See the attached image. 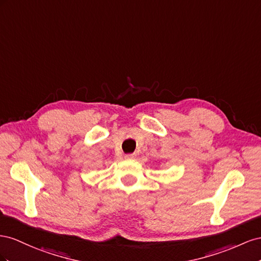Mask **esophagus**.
<instances>
[{"label":"esophagus","instance_id":"1","mask_svg":"<svg viewBox=\"0 0 261 261\" xmlns=\"http://www.w3.org/2000/svg\"><path fill=\"white\" fill-rule=\"evenodd\" d=\"M136 158V154H125L124 155V159L125 160H132V159H135Z\"/></svg>","mask_w":261,"mask_h":261}]
</instances>
